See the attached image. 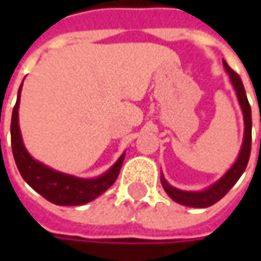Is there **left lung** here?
Returning <instances> with one entry per match:
<instances>
[{
	"instance_id": "obj_1",
	"label": "left lung",
	"mask_w": 261,
	"mask_h": 261,
	"mask_svg": "<svg viewBox=\"0 0 261 261\" xmlns=\"http://www.w3.org/2000/svg\"><path fill=\"white\" fill-rule=\"evenodd\" d=\"M222 64H224V68L228 72V75H229L231 84L236 90L240 107L243 110V116H244V139H243V145H241V149H240V154L237 156L236 163L231 166V168L218 181H215L214 185H211L209 187H206L205 190L189 192V190H181V189L173 187V186L167 183V180L161 173V185L164 187L167 195L177 203L189 206V207H207V206L215 205L218 200H221L231 190V187L236 185L238 178L241 177V174L246 171L248 158H250V151H251V107L248 105L246 90H244V86H243V81H241L240 75L229 68V65L226 64L225 61H222Z\"/></svg>"
}]
</instances>
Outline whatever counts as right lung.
Instances as JSON below:
<instances>
[{"label": "right lung", "mask_w": 261, "mask_h": 261, "mask_svg": "<svg viewBox=\"0 0 261 261\" xmlns=\"http://www.w3.org/2000/svg\"><path fill=\"white\" fill-rule=\"evenodd\" d=\"M21 86L18 88L17 101L11 116V148L17 168L25 183L39 195L43 196L46 200L59 206L86 205L101 193H105L116 181L125 160V152L119 156V160L106 173L94 178H81L75 175L65 174L35 160L25 149L18 125Z\"/></svg>", "instance_id": "1"}]
</instances>
